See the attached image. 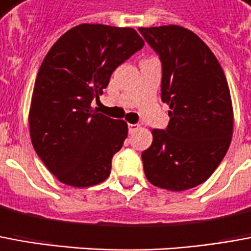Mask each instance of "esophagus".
Listing matches in <instances>:
<instances>
[{
  "instance_id": "esophagus-1",
  "label": "esophagus",
  "mask_w": 251,
  "mask_h": 251,
  "mask_svg": "<svg viewBox=\"0 0 251 251\" xmlns=\"http://www.w3.org/2000/svg\"><path fill=\"white\" fill-rule=\"evenodd\" d=\"M136 130H138V125H136V124H129V133H134Z\"/></svg>"
}]
</instances>
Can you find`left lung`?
<instances>
[{"instance_id":"1","label":"left lung","mask_w":251,"mask_h":251,"mask_svg":"<svg viewBox=\"0 0 251 251\" xmlns=\"http://www.w3.org/2000/svg\"><path fill=\"white\" fill-rule=\"evenodd\" d=\"M162 62V100L170 106L166 129L141 153L145 176L173 192L208 179L228 151L234 114L226 75L211 49L179 25L138 28Z\"/></svg>"}]
</instances>
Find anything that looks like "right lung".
I'll list each match as a JSON object with an SVG mask.
<instances>
[{
    "label": "right lung",
    "instance_id": "obj_1",
    "mask_svg": "<svg viewBox=\"0 0 251 251\" xmlns=\"http://www.w3.org/2000/svg\"><path fill=\"white\" fill-rule=\"evenodd\" d=\"M143 46L133 28L80 24L47 52L28 121L34 150L59 182L88 187L108 178L127 125L99 114L91 103L103 94L113 72Z\"/></svg>",
    "mask_w": 251,
    "mask_h": 251
}]
</instances>
